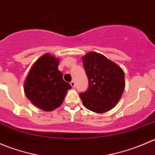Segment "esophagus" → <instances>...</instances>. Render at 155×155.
I'll use <instances>...</instances> for the list:
<instances>
[{
    "mask_svg": "<svg viewBox=\"0 0 155 155\" xmlns=\"http://www.w3.org/2000/svg\"><path fill=\"white\" fill-rule=\"evenodd\" d=\"M75 85H76V84H75V82L74 81H72L71 82H70V85H71L72 87H75Z\"/></svg>",
    "mask_w": 155,
    "mask_h": 155,
    "instance_id": "obj_1",
    "label": "esophagus"
}]
</instances>
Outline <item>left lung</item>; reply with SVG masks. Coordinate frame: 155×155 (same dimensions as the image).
<instances>
[{"label":"left lung","mask_w":155,"mask_h":155,"mask_svg":"<svg viewBox=\"0 0 155 155\" xmlns=\"http://www.w3.org/2000/svg\"><path fill=\"white\" fill-rule=\"evenodd\" d=\"M82 61L89 81L87 90L79 94L84 107L95 113L111 110L125 88L124 71L115 62L95 51L87 52Z\"/></svg>","instance_id":"8db88e82"}]
</instances>
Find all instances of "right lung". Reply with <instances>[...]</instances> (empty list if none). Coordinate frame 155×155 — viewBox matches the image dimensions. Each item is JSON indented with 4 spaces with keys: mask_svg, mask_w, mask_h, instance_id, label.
<instances>
[{
    "mask_svg": "<svg viewBox=\"0 0 155 155\" xmlns=\"http://www.w3.org/2000/svg\"><path fill=\"white\" fill-rule=\"evenodd\" d=\"M59 59L49 53L39 58L31 66L24 82V91L33 105L46 112L63 103L70 84L64 81L58 70Z\"/></svg>",
    "mask_w": 155,
    "mask_h": 155,
    "instance_id": "obj_1",
    "label": "right lung"
}]
</instances>
